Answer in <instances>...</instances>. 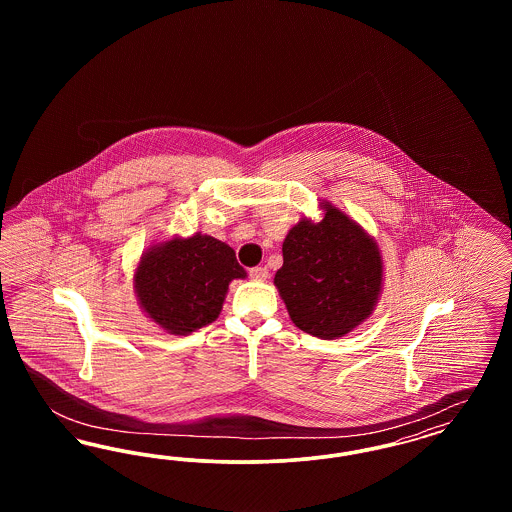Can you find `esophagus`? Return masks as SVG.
Instances as JSON below:
<instances>
[{
	"instance_id": "34e87169",
	"label": "esophagus",
	"mask_w": 512,
	"mask_h": 512,
	"mask_svg": "<svg viewBox=\"0 0 512 512\" xmlns=\"http://www.w3.org/2000/svg\"><path fill=\"white\" fill-rule=\"evenodd\" d=\"M249 276L253 278V280H257V282H263V280H267L268 278V268L267 267H255L249 270Z\"/></svg>"
}]
</instances>
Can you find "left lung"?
<instances>
[{"mask_svg":"<svg viewBox=\"0 0 512 512\" xmlns=\"http://www.w3.org/2000/svg\"><path fill=\"white\" fill-rule=\"evenodd\" d=\"M324 217L299 220L288 232L274 286L293 324L322 340H338L372 315L384 284L376 240L330 201Z\"/></svg>","mask_w":512,"mask_h":512,"instance_id":"obj_1","label":"left lung"}]
</instances>
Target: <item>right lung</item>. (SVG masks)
Listing matches in <instances>:
<instances>
[{"label":"right lung","mask_w":512,"mask_h":512,"mask_svg":"<svg viewBox=\"0 0 512 512\" xmlns=\"http://www.w3.org/2000/svg\"><path fill=\"white\" fill-rule=\"evenodd\" d=\"M245 276L230 245L197 232L149 245L134 272V292L147 318L188 336L219 318L230 282Z\"/></svg>","instance_id":"right-lung-1"}]
</instances>
